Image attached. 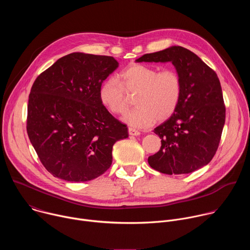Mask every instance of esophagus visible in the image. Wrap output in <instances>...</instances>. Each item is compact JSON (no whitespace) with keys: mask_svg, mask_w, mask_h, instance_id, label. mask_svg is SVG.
Listing matches in <instances>:
<instances>
[{"mask_svg":"<svg viewBox=\"0 0 250 250\" xmlns=\"http://www.w3.org/2000/svg\"><path fill=\"white\" fill-rule=\"evenodd\" d=\"M128 133H129V135H135V136L140 134V132H139L137 129L133 128V127H129V128H128Z\"/></svg>","mask_w":250,"mask_h":250,"instance_id":"esophagus-1","label":"esophagus"}]
</instances>
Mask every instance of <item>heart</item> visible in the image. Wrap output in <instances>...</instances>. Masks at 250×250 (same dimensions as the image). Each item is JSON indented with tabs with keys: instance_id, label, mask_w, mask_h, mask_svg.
Returning a JSON list of instances; mask_svg holds the SVG:
<instances>
[{
	"instance_id": "heart-1",
	"label": "heart",
	"mask_w": 250,
	"mask_h": 250,
	"mask_svg": "<svg viewBox=\"0 0 250 250\" xmlns=\"http://www.w3.org/2000/svg\"><path fill=\"white\" fill-rule=\"evenodd\" d=\"M182 80L174 69L144 64H131L117 75L104 80L99 89V99L112 114H123L128 104L126 94H135L134 109L126 112L123 121L135 127H145L155 120L163 122L176 111L182 96Z\"/></svg>"
}]
</instances>
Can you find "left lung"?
Listing matches in <instances>:
<instances>
[{
    "mask_svg": "<svg viewBox=\"0 0 250 250\" xmlns=\"http://www.w3.org/2000/svg\"><path fill=\"white\" fill-rule=\"evenodd\" d=\"M136 62H171L182 80V96L174 114L154 128L161 138L148 163L164 174H187L215 156L226 122V106L217 73L182 46L142 55Z\"/></svg>",
    "mask_w": 250,
    "mask_h": 250,
    "instance_id": "1",
    "label": "left lung"
}]
</instances>
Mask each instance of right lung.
<instances>
[{
	"instance_id": "add662e5",
	"label": "right lung",
	"mask_w": 250,
	"mask_h": 250,
	"mask_svg": "<svg viewBox=\"0 0 250 250\" xmlns=\"http://www.w3.org/2000/svg\"><path fill=\"white\" fill-rule=\"evenodd\" d=\"M112 56L74 52L35 79L27 104L26 131L45 169L70 182L104 174L127 127L102 104L99 89L118 68Z\"/></svg>"
}]
</instances>
